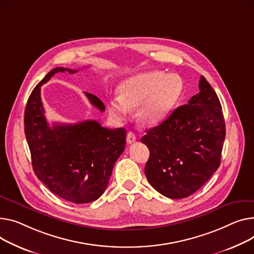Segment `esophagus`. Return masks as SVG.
<instances>
[{
    "mask_svg": "<svg viewBox=\"0 0 254 254\" xmlns=\"http://www.w3.org/2000/svg\"><path fill=\"white\" fill-rule=\"evenodd\" d=\"M136 134H134L132 131H128L127 134V142L128 144H131L133 142H136Z\"/></svg>",
    "mask_w": 254,
    "mask_h": 254,
    "instance_id": "obj_1",
    "label": "esophagus"
}]
</instances>
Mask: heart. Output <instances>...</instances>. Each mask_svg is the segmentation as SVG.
<instances>
[{
	"mask_svg": "<svg viewBox=\"0 0 254 254\" xmlns=\"http://www.w3.org/2000/svg\"><path fill=\"white\" fill-rule=\"evenodd\" d=\"M184 82L178 75L149 71L124 80L118 87V100H111L107 109L115 121H124L127 110L139 107L137 120L143 127L161 123L183 95Z\"/></svg>",
	"mask_w": 254,
	"mask_h": 254,
	"instance_id": "heart-1",
	"label": "heart"
}]
</instances>
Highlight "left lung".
Segmentation results:
<instances>
[{
	"label": "left lung",
	"mask_w": 254,
	"mask_h": 254,
	"mask_svg": "<svg viewBox=\"0 0 254 254\" xmlns=\"http://www.w3.org/2000/svg\"><path fill=\"white\" fill-rule=\"evenodd\" d=\"M200 92L141 139L150 156L145 175L157 192L181 199L199 190L216 172L226 137L222 105L204 76Z\"/></svg>",
	"instance_id": "obj_1"
}]
</instances>
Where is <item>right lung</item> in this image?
Returning <instances> with one entry per match:
<instances>
[{
	"label": "right lung",
	"mask_w": 254,
	"mask_h": 254,
	"mask_svg": "<svg viewBox=\"0 0 254 254\" xmlns=\"http://www.w3.org/2000/svg\"><path fill=\"white\" fill-rule=\"evenodd\" d=\"M72 70L56 67L32 90L24 113V132L33 172L55 195L81 204L97 200L109 183L114 163L126 146L124 127L109 129L97 121L50 127L41 99V87L57 72ZM90 103L104 111L102 101L84 93Z\"/></svg>",
	"instance_id": "add662e5"
}]
</instances>
